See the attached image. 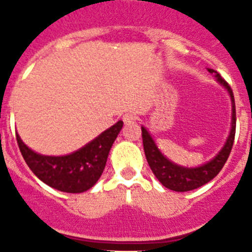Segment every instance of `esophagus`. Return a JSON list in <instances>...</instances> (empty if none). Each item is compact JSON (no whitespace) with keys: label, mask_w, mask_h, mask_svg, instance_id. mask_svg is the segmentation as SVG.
I'll list each match as a JSON object with an SVG mask.
<instances>
[{"label":"esophagus","mask_w":252,"mask_h":252,"mask_svg":"<svg viewBox=\"0 0 252 252\" xmlns=\"http://www.w3.org/2000/svg\"><path fill=\"white\" fill-rule=\"evenodd\" d=\"M136 120H137V116L130 114V112H128V114L123 116V122L126 123V124H133V123H136Z\"/></svg>","instance_id":"obj_1"}]
</instances>
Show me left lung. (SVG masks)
Segmentation results:
<instances>
[{
  "instance_id": "8db88e82",
  "label": "left lung",
  "mask_w": 252,
  "mask_h": 252,
  "mask_svg": "<svg viewBox=\"0 0 252 252\" xmlns=\"http://www.w3.org/2000/svg\"><path fill=\"white\" fill-rule=\"evenodd\" d=\"M208 72L215 73L217 81L226 89L231 99L230 133H229V137H227L225 145L222 146V149L220 150L219 154L215 158H212L211 161L199 166V167H183V166L176 165L174 162L168 161L167 158L161 153V150L158 149V146L156 145L152 134L148 132L145 126H141L142 144H144V150H145L146 161L149 163L156 178L162 183V186H165L166 188L172 189V191H192V189L201 187L208 182H211L222 170L223 165L226 163L227 158H229L233 144H234L235 120H237L235 119L234 95H233V91H231L229 84L220 76L219 73L213 69H208Z\"/></svg>"
}]
</instances>
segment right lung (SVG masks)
Masks as SVG:
<instances>
[{"label":"right lung","instance_id":"1","mask_svg":"<svg viewBox=\"0 0 252 252\" xmlns=\"http://www.w3.org/2000/svg\"><path fill=\"white\" fill-rule=\"evenodd\" d=\"M123 122L102 132L98 137L68 156H41L22 141L17 133V142L26 163L31 171L49 187L68 193H81L90 189L106 167L111 146L120 133Z\"/></svg>","mask_w":252,"mask_h":252}]
</instances>
